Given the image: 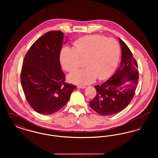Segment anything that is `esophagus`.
Listing matches in <instances>:
<instances>
[{"label":"esophagus","mask_w":158,"mask_h":158,"mask_svg":"<svg viewBox=\"0 0 158 158\" xmlns=\"http://www.w3.org/2000/svg\"><path fill=\"white\" fill-rule=\"evenodd\" d=\"M77 88H81V89H85L86 88V86H78Z\"/></svg>","instance_id":"esophagus-1"}]
</instances>
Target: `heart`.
<instances>
[{
	"instance_id": "1",
	"label": "heart",
	"mask_w": 158,
	"mask_h": 158,
	"mask_svg": "<svg viewBox=\"0 0 158 158\" xmlns=\"http://www.w3.org/2000/svg\"><path fill=\"white\" fill-rule=\"evenodd\" d=\"M75 48L64 47L60 52V61L66 71L73 72L79 67L80 60L85 58L86 68L68 76L70 82L84 86L108 78L117 68L120 54V45L114 38L100 35H88L74 43Z\"/></svg>"
}]
</instances>
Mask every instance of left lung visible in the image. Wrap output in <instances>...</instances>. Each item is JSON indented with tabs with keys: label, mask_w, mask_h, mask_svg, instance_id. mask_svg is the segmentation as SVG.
Returning a JSON list of instances; mask_svg holds the SVG:
<instances>
[{
	"label": "left lung",
	"mask_w": 158,
	"mask_h": 158,
	"mask_svg": "<svg viewBox=\"0 0 158 158\" xmlns=\"http://www.w3.org/2000/svg\"><path fill=\"white\" fill-rule=\"evenodd\" d=\"M121 49L120 66L108 80L95 86L97 95L90 107L101 115H111L127 107L134 97L139 80L138 66L126 43L118 38Z\"/></svg>",
	"instance_id": "8db88e82"
}]
</instances>
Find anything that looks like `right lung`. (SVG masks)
<instances>
[{"label": "right lung", "instance_id": "add662e5", "mask_svg": "<svg viewBox=\"0 0 158 158\" xmlns=\"http://www.w3.org/2000/svg\"><path fill=\"white\" fill-rule=\"evenodd\" d=\"M63 34L60 31L45 33L31 45L23 61L21 82L25 98L33 110L41 114L58 111L76 88L64 82L65 74L61 69Z\"/></svg>", "mask_w": 158, "mask_h": 158}]
</instances>
